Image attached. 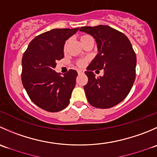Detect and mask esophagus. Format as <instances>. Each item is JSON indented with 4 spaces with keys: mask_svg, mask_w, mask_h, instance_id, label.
Wrapping results in <instances>:
<instances>
[{
    "mask_svg": "<svg viewBox=\"0 0 157 157\" xmlns=\"http://www.w3.org/2000/svg\"><path fill=\"white\" fill-rule=\"evenodd\" d=\"M77 73H78L79 75H80V74H83V71H82V70H79V71H77Z\"/></svg>",
    "mask_w": 157,
    "mask_h": 157,
    "instance_id": "1",
    "label": "esophagus"
}]
</instances>
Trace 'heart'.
<instances>
[{
  "label": "heart",
  "instance_id": "obj_1",
  "mask_svg": "<svg viewBox=\"0 0 157 157\" xmlns=\"http://www.w3.org/2000/svg\"><path fill=\"white\" fill-rule=\"evenodd\" d=\"M89 37H90V36H88V35H82V36H80V42H81V44L83 43V42L84 41V40H86V39H87V38H89ZM67 45V43L64 44V48H63V49H64V50H66ZM79 65H80V66H83V61L79 62Z\"/></svg>",
  "mask_w": 157,
  "mask_h": 157
}]
</instances>
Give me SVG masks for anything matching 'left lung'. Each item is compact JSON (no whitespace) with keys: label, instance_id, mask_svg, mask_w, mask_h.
Here are the masks:
<instances>
[{"label":"left lung","instance_id":"obj_1","mask_svg":"<svg viewBox=\"0 0 157 157\" xmlns=\"http://www.w3.org/2000/svg\"><path fill=\"white\" fill-rule=\"evenodd\" d=\"M80 30L95 39L98 51L85 71L86 99L97 108L116 106L128 95L135 80L136 57L131 43L126 35L106 25L82 27ZM102 69L104 76L96 78L92 71Z\"/></svg>","mask_w":157,"mask_h":157}]
</instances>
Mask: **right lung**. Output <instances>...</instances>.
I'll use <instances>...</instances> for the list:
<instances>
[{"mask_svg": "<svg viewBox=\"0 0 157 157\" xmlns=\"http://www.w3.org/2000/svg\"><path fill=\"white\" fill-rule=\"evenodd\" d=\"M78 30L53 29L38 35L29 44L23 55V86L30 100L44 110L58 112L69 104L77 72L70 70L61 77L54 68L56 61L64 57L66 40Z\"/></svg>", "mask_w": 157, "mask_h": 157, "instance_id": "obj_1", "label": "right lung"}]
</instances>
